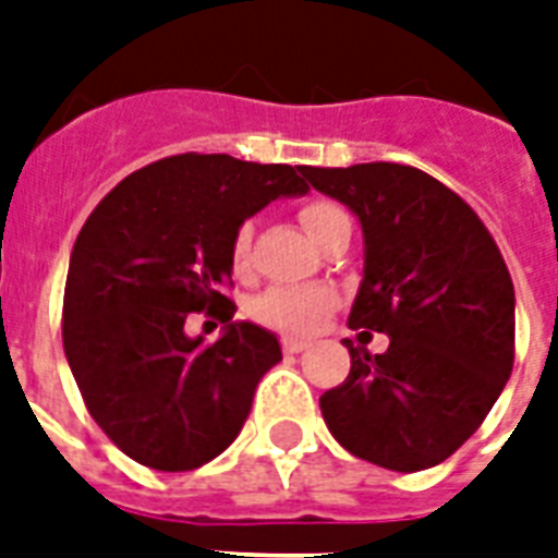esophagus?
<instances>
[{"label":"esophagus","mask_w":558,"mask_h":558,"mask_svg":"<svg viewBox=\"0 0 558 558\" xmlns=\"http://www.w3.org/2000/svg\"><path fill=\"white\" fill-rule=\"evenodd\" d=\"M280 348L287 350V353H304V350L310 348V341L295 339V336H283V341H280Z\"/></svg>","instance_id":"esophagus-1"}]
</instances>
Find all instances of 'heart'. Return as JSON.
Instances as JSON below:
<instances>
[{"label": "heart", "instance_id": "b5f03b06", "mask_svg": "<svg viewBox=\"0 0 558 558\" xmlns=\"http://www.w3.org/2000/svg\"><path fill=\"white\" fill-rule=\"evenodd\" d=\"M301 222H304L306 234L313 236L315 243H322L332 228L350 226V217L348 210L336 205V202L310 199L301 208ZM252 234V222H243L234 231V240H231V266H234V271L248 269ZM336 304H339V295L330 287H322V283L271 287L254 298L252 315L260 324H266V327H275V330L313 332Z\"/></svg>", "mask_w": 558, "mask_h": 558}]
</instances>
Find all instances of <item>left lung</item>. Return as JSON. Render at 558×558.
<instances>
[{
  "label": "left lung",
  "instance_id": "left-lung-1",
  "mask_svg": "<svg viewBox=\"0 0 558 558\" xmlns=\"http://www.w3.org/2000/svg\"><path fill=\"white\" fill-rule=\"evenodd\" d=\"M304 177L362 222L365 278L348 324L390 339L376 356L344 339L350 373L322 397L324 423L367 463L437 466L477 432L510 379L507 263L475 210L423 170L371 161L304 168Z\"/></svg>",
  "mask_w": 558,
  "mask_h": 558
}]
</instances>
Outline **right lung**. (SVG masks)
I'll return each mask as SVG.
<instances>
[{
  "mask_svg": "<svg viewBox=\"0 0 558 558\" xmlns=\"http://www.w3.org/2000/svg\"><path fill=\"white\" fill-rule=\"evenodd\" d=\"M310 191L304 165L182 153L135 170L98 202L74 240L63 350L92 420L142 466L191 472L234 442L280 344L234 322L222 295L234 231L278 196ZM191 312L227 332H184Z\"/></svg>",
  "mask_w": 558,
  "mask_h": 558,
  "instance_id": "right-lung-1",
  "label": "right lung"
}]
</instances>
